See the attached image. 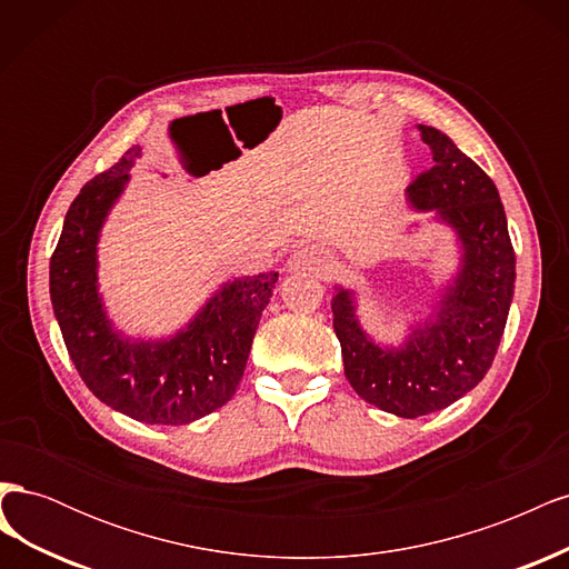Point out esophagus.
Returning <instances> with one entry per match:
<instances>
[{
	"mask_svg": "<svg viewBox=\"0 0 569 569\" xmlns=\"http://www.w3.org/2000/svg\"><path fill=\"white\" fill-rule=\"evenodd\" d=\"M330 263V256L320 244H303L289 258V270L295 272H320Z\"/></svg>",
	"mask_w": 569,
	"mask_h": 569,
	"instance_id": "1",
	"label": "esophagus"
}]
</instances>
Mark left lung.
Returning a JSON list of instances; mask_svg holds the SVG:
<instances>
[{
	"instance_id": "1",
	"label": "left lung",
	"mask_w": 569,
	"mask_h": 569,
	"mask_svg": "<svg viewBox=\"0 0 569 569\" xmlns=\"http://www.w3.org/2000/svg\"><path fill=\"white\" fill-rule=\"evenodd\" d=\"M432 168L408 184L418 209H437L458 230L465 256L439 313L403 349L382 351L360 330L349 291L332 299L343 372L360 399L399 418L458 401L489 372L515 289V251L493 180L437 128L420 126Z\"/></svg>"
}]
</instances>
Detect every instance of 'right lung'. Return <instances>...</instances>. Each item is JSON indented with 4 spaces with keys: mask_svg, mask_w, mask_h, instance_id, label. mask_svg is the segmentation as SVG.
<instances>
[{
    "mask_svg": "<svg viewBox=\"0 0 569 569\" xmlns=\"http://www.w3.org/2000/svg\"><path fill=\"white\" fill-rule=\"evenodd\" d=\"M137 157L140 149H128L73 199L51 253L49 295L68 356L101 403L144 425H187L234 396L278 272L226 284L170 341L116 335L97 295V237Z\"/></svg>",
    "mask_w": 569,
    "mask_h": 569,
    "instance_id": "right-lung-1",
    "label": "right lung"
}]
</instances>
